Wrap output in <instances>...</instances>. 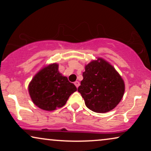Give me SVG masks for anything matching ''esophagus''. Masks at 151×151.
<instances>
[{
  "label": "esophagus",
  "mask_w": 151,
  "mask_h": 151,
  "mask_svg": "<svg viewBox=\"0 0 151 151\" xmlns=\"http://www.w3.org/2000/svg\"><path fill=\"white\" fill-rule=\"evenodd\" d=\"M74 84H75V85H76V87H78V86H80V82H78V81H76L75 82H74Z\"/></svg>",
  "instance_id": "esophagus-1"
}]
</instances>
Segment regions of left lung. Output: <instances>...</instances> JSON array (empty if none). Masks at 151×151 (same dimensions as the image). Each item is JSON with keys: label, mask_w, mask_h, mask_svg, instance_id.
<instances>
[{"label": "left lung", "mask_w": 151, "mask_h": 151, "mask_svg": "<svg viewBox=\"0 0 151 151\" xmlns=\"http://www.w3.org/2000/svg\"><path fill=\"white\" fill-rule=\"evenodd\" d=\"M82 76L78 91L90 110L109 112L121 101L124 93V82L115 68L104 59L98 58L86 65Z\"/></svg>", "instance_id": "8db88e82"}]
</instances>
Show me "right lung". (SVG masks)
Here are the masks:
<instances>
[{"instance_id": "add662e5", "label": "right lung", "mask_w": 151, "mask_h": 151, "mask_svg": "<svg viewBox=\"0 0 151 151\" xmlns=\"http://www.w3.org/2000/svg\"><path fill=\"white\" fill-rule=\"evenodd\" d=\"M28 89L35 105L51 111L65 105L77 88L58 71V65L53 63L43 67L34 76Z\"/></svg>"}]
</instances>
